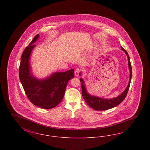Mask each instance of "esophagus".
Here are the masks:
<instances>
[{"mask_svg": "<svg viewBox=\"0 0 150 150\" xmlns=\"http://www.w3.org/2000/svg\"><path fill=\"white\" fill-rule=\"evenodd\" d=\"M80 70L79 69H76V70H75V76H78L79 75V74L80 73Z\"/></svg>", "mask_w": 150, "mask_h": 150, "instance_id": "34e87169", "label": "esophagus"}]
</instances>
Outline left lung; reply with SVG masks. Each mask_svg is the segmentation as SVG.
<instances>
[{
    "label": "left lung",
    "instance_id": "left-lung-1",
    "mask_svg": "<svg viewBox=\"0 0 150 150\" xmlns=\"http://www.w3.org/2000/svg\"><path fill=\"white\" fill-rule=\"evenodd\" d=\"M121 50H123L126 55L128 57V67L130 72V76H129V80L128 84L125 88V89L122 92L119 96L117 97L110 98V99H107V98H101L98 96H95L93 95H91V94L88 93V92L86 90L85 81L82 78H80V81L81 83V90H82V96L83 97L84 100H85L86 103L87 105L92 108L95 110L97 111H104L108 109H110L112 108L117 106L120 103L123 101V100L125 99L126 97V96L128 92L129 88L130 86V81L132 79V66L130 64V57L129 56L128 53L122 47H121ZM81 75V72L79 74V75L80 76Z\"/></svg>",
    "mask_w": 150,
    "mask_h": 150
}]
</instances>
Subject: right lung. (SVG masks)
<instances>
[{"instance_id": "1", "label": "right lung", "mask_w": 150, "mask_h": 150, "mask_svg": "<svg viewBox=\"0 0 150 150\" xmlns=\"http://www.w3.org/2000/svg\"><path fill=\"white\" fill-rule=\"evenodd\" d=\"M39 38L36 35L23 50L19 68V76L29 100L35 106L50 109L57 106L63 99L68 81L74 77V70L53 72L43 79L36 78L30 64V57Z\"/></svg>"}]
</instances>
